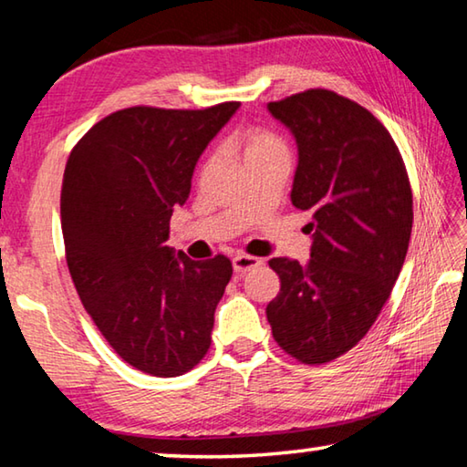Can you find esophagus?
<instances>
[{
  "label": "esophagus",
  "mask_w": 467,
  "mask_h": 467,
  "mask_svg": "<svg viewBox=\"0 0 467 467\" xmlns=\"http://www.w3.org/2000/svg\"><path fill=\"white\" fill-rule=\"evenodd\" d=\"M257 265H262V259H259V257H253V255H236V257H233V267H234L236 274H244V272H249Z\"/></svg>",
  "instance_id": "1"
}]
</instances>
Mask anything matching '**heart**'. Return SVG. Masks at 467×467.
Listing matches in <instances>:
<instances>
[{
  "label": "heart",
  "instance_id": "heart-1",
  "mask_svg": "<svg viewBox=\"0 0 467 467\" xmlns=\"http://www.w3.org/2000/svg\"><path fill=\"white\" fill-rule=\"evenodd\" d=\"M231 144L241 154L244 167L272 161V158H286L288 161V144L275 131L264 128H243L231 138Z\"/></svg>",
  "mask_w": 467,
  "mask_h": 467
}]
</instances>
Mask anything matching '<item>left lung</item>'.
Segmentation results:
<instances>
[{"label":"left lung","instance_id":"obj_1","mask_svg":"<svg viewBox=\"0 0 467 467\" xmlns=\"http://www.w3.org/2000/svg\"><path fill=\"white\" fill-rule=\"evenodd\" d=\"M292 131L298 167L290 200L311 212V259L274 257L280 292L265 315L284 352L323 365L352 350L377 321L404 265L412 187L391 133L334 90L267 105Z\"/></svg>","mask_w":467,"mask_h":467}]
</instances>
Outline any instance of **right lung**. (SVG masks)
<instances>
[{
    "instance_id": "add662e5",
    "label": "right lung",
    "mask_w": 467,
    "mask_h": 467,
    "mask_svg": "<svg viewBox=\"0 0 467 467\" xmlns=\"http://www.w3.org/2000/svg\"><path fill=\"white\" fill-rule=\"evenodd\" d=\"M239 105L121 109L69 152L61 185L69 274L94 326L141 373L179 377L210 350L231 259L193 262L164 243L197 158Z\"/></svg>"
}]
</instances>
